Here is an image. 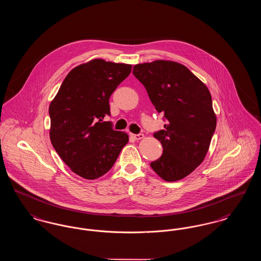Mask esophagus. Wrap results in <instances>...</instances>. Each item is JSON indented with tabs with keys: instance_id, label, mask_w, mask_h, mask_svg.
Here are the masks:
<instances>
[{
	"instance_id": "1",
	"label": "esophagus",
	"mask_w": 261,
	"mask_h": 261,
	"mask_svg": "<svg viewBox=\"0 0 261 261\" xmlns=\"http://www.w3.org/2000/svg\"><path fill=\"white\" fill-rule=\"evenodd\" d=\"M131 137L135 140H141L144 138V135L143 134H131Z\"/></svg>"
}]
</instances>
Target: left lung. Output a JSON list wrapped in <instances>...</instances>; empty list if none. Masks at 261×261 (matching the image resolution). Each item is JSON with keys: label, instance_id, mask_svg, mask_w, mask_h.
I'll list each match as a JSON object with an SVG mask.
<instances>
[{"label": "left lung", "instance_id": "left-lung-1", "mask_svg": "<svg viewBox=\"0 0 261 261\" xmlns=\"http://www.w3.org/2000/svg\"><path fill=\"white\" fill-rule=\"evenodd\" d=\"M133 74L166 121L164 129L153 133L163 151L160 159L150 162V167L163 180L178 181L199 166L210 148L216 127L211 93L178 62L136 64Z\"/></svg>", "mask_w": 261, "mask_h": 261}]
</instances>
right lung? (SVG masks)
<instances>
[{
  "instance_id": "right-lung-1",
  "label": "right lung",
  "mask_w": 261,
  "mask_h": 261,
  "mask_svg": "<svg viewBox=\"0 0 261 261\" xmlns=\"http://www.w3.org/2000/svg\"><path fill=\"white\" fill-rule=\"evenodd\" d=\"M131 64L93 60L73 68L51 100L53 147L74 173L89 180L107 173L128 143L110 121V98L130 74Z\"/></svg>"
}]
</instances>
